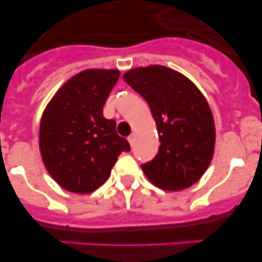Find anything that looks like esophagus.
<instances>
[{"instance_id":"1","label":"esophagus","mask_w":262,"mask_h":262,"mask_svg":"<svg viewBox=\"0 0 262 262\" xmlns=\"http://www.w3.org/2000/svg\"><path fill=\"white\" fill-rule=\"evenodd\" d=\"M128 143H129V145H131V147L135 144V135H134V134L131 136H128Z\"/></svg>"}]
</instances>
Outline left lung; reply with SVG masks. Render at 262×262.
<instances>
[{
  "instance_id": "left-lung-1",
  "label": "left lung",
  "mask_w": 262,
  "mask_h": 262,
  "mask_svg": "<svg viewBox=\"0 0 262 262\" xmlns=\"http://www.w3.org/2000/svg\"><path fill=\"white\" fill-rule=\"evenodd\" d=\"M123 78L147 101L156 122L159 154L143 164L144 174L163 190L190 187L214 155V117L205 96L186 76L164 66L129 69Z\"/></svg>"
}]
</instances>
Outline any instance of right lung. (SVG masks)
Returning <instances> with one entry per match:
<instances>
[{
    "label": "right lung",
    "mask_w": 262,
    "mask_h": 262,
    "mask_svg": "<svg viewBox=\"0 0 262 262\" xmlns=\"http://www.w3.org/2000/svg\"><path fill=\"white\" fill-rule=\"evenodd\" d=\"M118 69H86L61 85L46 106L39 148L51 177L66 190L89 194L105 184L118 156L129 151L103 105L117 84Z\"/></svg>",
    "instance_id": "add662e5"
}]
</instances>
